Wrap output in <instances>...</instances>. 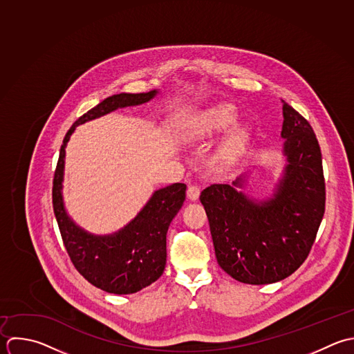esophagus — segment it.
<instances>
[{
	"label": "esophagus",
	"mask_w": 354,
	"mask_h": 354,
	"mask_svg": "<svg viewBox=\"0 0 354 354\" xmlns=\"http://www.w3.org/2000/svg\"><path fill=\"white\" fill-rule=\"evenodd\" d=\"M198 196H200V187L196 185H190L187 187V198L192 201H196L198 200Z\"/></svg>",
	"instance_id": "obj_1"
}]
</instances>
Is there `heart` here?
<instances>
[{
    "mask_svg": "<svg viewBox=\"0 0 354 354\" xmlns=\"http://www.w3.org/2000/svg\"><path fill=\"white\" fill-rule=\"evenodd\" d=\"M237 118L236 110L230 104H218L205 111L200 113L189 125L187 138L193 140L204 139L212 136L216 132L226 129ZM250 138V131L245 127L234 128L221 146L218 161L223 168H232L237 164L241 157L247 142Z\"/></svg>",
    "mask_w": 354,
    "mask_h": 354,
    "instance_id": "1",
    "label": "heart"
}]
</instances>
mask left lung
I'll use <instances>...</instances> for the list:
<instances>
[{
	"mask_svg": "<svg viewBox=\"0 0 354 354\" xmlns=\"http://www.w3.org/2000/svg\"><path fill=\"white\" fill-rule=\"evenodd\" d=\"M286 167L268 200L250 198L245 176L201 192L219 266L234 280L262 286L291 276L308 258L326 211L322 150L313 128L283 102Z\"/></svg>",
	"mask_w": 354,
	"mask_h": 354,
	"instance_id": "left-lung-1",
	"label": "left lung"
}]
</instances>
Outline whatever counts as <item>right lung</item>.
I'll return each instance as SVG.
<instances>
[{"mask_svg":"<svg viewBox=\"0 0 354 354\" xmlns=\"http://www.w3.org/2000/svg\"><path fill=\"white\" fill-rule=\"evenodd\" d=\"M158 91L118 93L82 114L67 131L53 176L52 204L66 251L78 273L92 286L117 295L133 294L160 279L167 263V232L186 198V185L174 183L156 190L142 211L113 234L96 236L77 226L63 204L66 145L75 127L117 109L151 100Z\"/></svg>","mask_w":354,"mask_h":354,"instance_id":"right-lung-1","label":"right lung"}]
</instances>
